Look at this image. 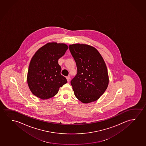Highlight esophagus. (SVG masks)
<instances>
[{
	"label": "esophagus",
	"mask_w": 146,
	"mask_h": 146,
	"mask_svg": "<svg viewBox=\"0 0 146 146\" xmlns=\"http://www.w3.org/2000/svg\"><path fill=\"white\" fill-rule=\"evenodd\" d=\"M66 79H67V80L68 82H69L70 81V76H67V77H66Z\"/></svg>",
	"instance_id": "obj_1"
}]
</instances>
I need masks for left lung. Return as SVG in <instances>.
<instances>
[{
    "mask_svg": "<svg viewBox=\"0 0 146 146\" xmlns=\"http://www.w3.org/2000/svg\"><path fill=\"white\" fill-rule=\"evenodd\" d=\"M69 48L77 69V73L71 81L74 94L84 104L95 102L104 94L109 82L104 59L89 45L70 44Z\"/></svg>",
    "mask_w": 146,
    "mask_h": 146,
    "instance_id": "obj_1",
    "label": "left lung"
}]
</instances>
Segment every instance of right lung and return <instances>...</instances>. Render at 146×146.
<instances>
[{
	"mask_svg": "<svg viewBox=\"0 0 146 146\" xmlns=\"http://www.w3.org/2000/svg\"><path fill=\"white\" fill-rule=\"evenodd\" d=\"M68 49L67 44L49 42L36 52L30 62L27 81L30 90L42 100L57 94L60 87L67 82L61 74L58 60Z\"/></svg>",
	"mask_w": 146,
	"mask_h": 146,
	"instance_id": "1",
	"label": "right lung"
}]
</instances>
